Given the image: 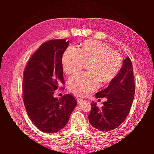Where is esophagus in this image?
I'll return each instance as SVG.
<instances>
[{
    "mask_svg": "<svg viewBox=\"0 0 154 154\" xmlns=\"http://www.w3.org/2000/svg\"><path fill=\"white\" fill-rule=\"evenodd\" d=\"M83 101V98H82V97H78V98H77V102L78 103H80V102H82Z\"/></svg>",
    "mask_w": 154,
    "mask_h": 154,
    "instance_id": "obj_1",
    "label": "esophagus"
}]
</instances>
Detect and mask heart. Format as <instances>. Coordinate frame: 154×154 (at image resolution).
I'll return each instance as SVG.
<instances>
[{"mask_svg":"<svg viewBox=\"0 0 154 154\" xmlns=\"http://www.w3.org/2000/svg\"><path fill=\"white\" fill-rule=\"evenodd\" d=\"M85 63L88 72L74 74L68 80L69 90L80 96L96 90L101 81L112 80L122 67V58L109 45L96 40L85 42L80 49L71 46L63 53L62 65L67 74L80 71Z\"/></svg>","mask_w":154,"mask_h":154,"instance_id":"heart-1","label":"heart"}]
</instances>
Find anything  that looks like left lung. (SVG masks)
<instances>
[{
  "label": "left lung",
  "instance_id": "1",
  "mask_svg": "<svg viewBox=\"0 0 154 154\" xmlns=\"http://www.w3.org/2000/svg\"><path fill=\"white\" fill-rule=\"evenodd\" d=\"M135 94V83L131 60H123L119 72L105 89L96 94V98L106 97L103 106L99 108L92 102L88 120L93 127L100 131L112 130L127 117Z\"/></svg>",
  "mask_w": 154,
  "mask_h": 154
}]
</instances>
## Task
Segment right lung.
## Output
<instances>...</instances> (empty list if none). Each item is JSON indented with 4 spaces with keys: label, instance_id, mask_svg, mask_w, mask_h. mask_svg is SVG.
I'll use <instances>...</instances> for the list:
<instances>
[{
    "label": "right lung",
    "instance_id": "obj_1",
    "mask_svg": "<svg viewBox=\"0 0 154 154\" xmlns=\"http://www.w3.org/2000/svg\"><path fill=\"white\" fill-rule=\"evenodd\" d=\"M69 45L66 40H51L40 45L25 68L23 100L27 115L41 131L54 133L67 123L77 105L71 94L60 99L54 91L64 84L62 57Z\"/></svg>",
    "mask_w": 154,
    "mask_h": 154
}]
</instances>
